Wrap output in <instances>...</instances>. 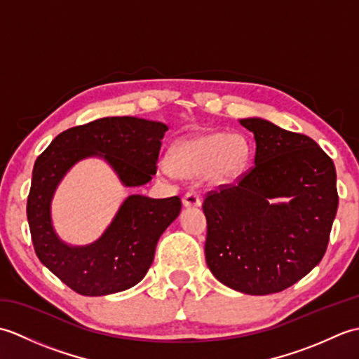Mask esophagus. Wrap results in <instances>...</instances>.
<instances>
[{"label": "esophagus", "instance_id": "esophagus-1", "mask_svg": "<svg viewBox=\"0 0 359 359\" xmlns=\"http://www.w3.org/2000/svg\"><path fill=\"white\" fill-rule=\"evenodd\" d=\"M184 205H185V207H201L202 201H201L199 193H196V191L185 193V196H184Z\"/></svg>", "mask_w": 359, "mask_h": 359}]
</instances>
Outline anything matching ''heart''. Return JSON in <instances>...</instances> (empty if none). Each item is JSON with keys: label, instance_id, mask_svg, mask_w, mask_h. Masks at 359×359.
Segmentation results:
<instances>
[{"label": "heart", "instance_id": "1", "mask_svg": "<svg viewBox=\"0 0 359 359\" xmlns=\"http://www.w3.org/2000/svg\"><path fill=\"white\" fill-rule=\"evenodd\" d=\"M248 156V143L242 135L210 133L175 144L168 163L174 172L188 177L210 172L217 180H230L245 168Z\"/></svg>", "mask_w": 359, "mask_h": 359}]
</instances>
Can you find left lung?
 <instances>
[{
  "label": "left lung",
  "instance_id": "obj_1",
  "mask_svg": "<svg viewBox=\"0 0 359 359\" xmlns=\"http://www.w3.org/2000/svg\"><path fill=\"white\" fill-rule=\"evenodd\" d=\"M241 125L255 134V165L205 194V259L226 287L279 293L321 262L338 210L337 171L307 135L262 118ZM276 196L290 202L273 204Z\"/></svg>",
  "mask_w": 359,
  "mask_h": 359
}]
</instances>
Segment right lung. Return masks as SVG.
I'll list each match as a JSON object with an SVG mask.
<instances>
[{
  "instance_id": "1",
  "label": "right lung",
  "mask_w": 359,
  "mask_h": 359,
  "mask_svg": "<svg viewBox=\"0 0 359 359\" xmlns=\"http://www.w3.org/2000/svg\"><path fill=\"white\" fill-rule=\"evenodd\" d=\"M166 125L135 117H106L58 134L38 156L27 196V220L35 253L55 276L83 296H104L134 287L154 261L157 241L179 216V196H129L97 242L67 247L50 224V199L69 168L102 156L126 187L148 184L157 172Z\"/></svg>"
}]
</instances>
